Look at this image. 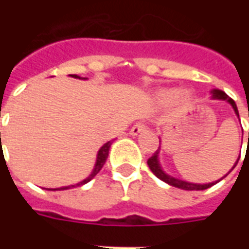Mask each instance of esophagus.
<instances>
[{"label":"esophagus","instance_id":"1","mask_svg":"<svg viewBox=\"0 0 249 249\" xmlns=\"http://www.w3.org/2000/svg\"><path fill=\"white\" fill-rule=\"evenodd\" d=\"M144 130H146V124H144L143 121H138L130 129V134L132 136H137V134H140V133L144 132Z\"/></svg>","mask_w":249,"mask_h":249}]
</instances>
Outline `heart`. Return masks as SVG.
<instances>
[{
  "mask_svg": "<svg viewBox=\"0 0 249 249\" xmlns=\"http://www.w3.org/2000/svg\"><path fill=\"white\" fill-rule=\"evenodd\" d=\"M178 97H179V91L177 90H165L159 94V101L163 103H170Z\"/></svg>",
  "mask_w": 249,
  "mask_h": 249,
  "instance_id": "heart-1",
  "label": "heart"
}]
</instances>
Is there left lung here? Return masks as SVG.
<instances>
[{
	"mask_svg": "<svg viewBox=\"0 0 249 249\" xmlns=\"http://www.w3.org/2000/svg\"><path fill=\"white\" fill-rule=\"evenodd\" d=\"M212 97L216 98V99H224V101H228L229 103L232 106V108H234L236 115L239 116V112H238V108H236L235 102H234V99H231V98L229 97L228 94L225 93V91L218 89L212 90ZM238 161H239V160H238ZM238 161L235 163V165L238 164ZM147 165L148 168L151 169L152 173L155 174L158 178H160L161 181H164L165 183H168V185L174 186V187H178V189H182V190H205V189H208V187H211V186L216 185L217 182H218V181L213 182V183H208V185H197V183H190V182H185V181H181V179H177V178L169 177V176L164 173L163 170H161V168H160V164L159 161H158V151L154 152L151 158H148ZM232 169H234V168H232ZM221 179H222V178H221Z\"/></svg>",
	"mask_w": 249,
	"mask_h": 249,
	"instance_id": "left-lung-1",
	"label": "left lung"
}]
</instances>
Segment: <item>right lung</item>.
<instances>
[{"instance_id": "1", "label": "right lung", "mask_w": 249, "mask_h": 249, "mask_svg": "<svg viewBox=\"0 0 249 249\" xmlns=\"http://www.w3.org/2000/svg\"><path fill=\"white\" fill-rule=\"evenodd\" d=\"M72 77H75V79H86V77H79L77 75H71ZM113 141V140H112ZM112 141H109V142H107L106 144H103L101 147V150H99V152H98V156H97V163H95V168L93 169V172H91V174H90L89 177L86 178V179H84L83 182H79V183H76V185H72V186H66V187H60V189H53V191H55V190H67V189H72V187H76V186H81V185H85V183H88V182L90 181V179H93L95 176H97L98 173H99V170L103 168V165H105L106 160H107V156H108V150L109 147H111V144H112ZM52 190V189H50Z\"/></svg>"}]
</instances>
